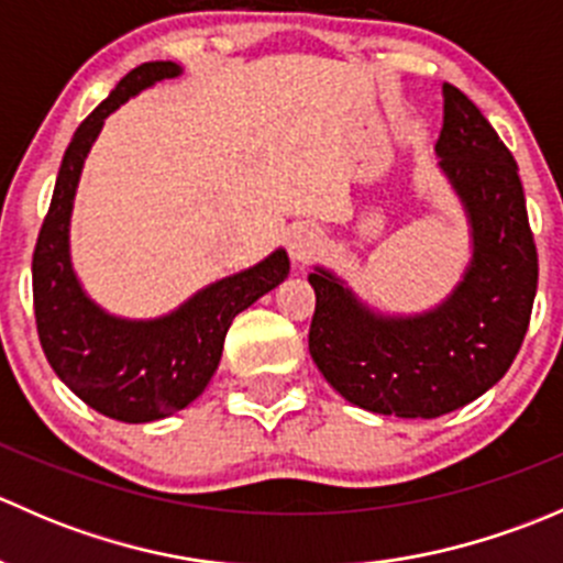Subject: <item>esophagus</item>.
Here are the masks:
<instances>
[{
    "instance_id": "esophagus-1",
    "label": "esophagus",
    "mask_w": 563,
    "mask_h": 563,
    "mask_svg": "<svg viewBox=\"0 0 563 563\" xmlns=\"http://www.w3.org/2000/svg\"><path fill=\"white\" fill-rule=\"evenodd\" d=\"M321 231L313 229V225H294L288 231V253H291L294 264H308L318 250H321Z\"/></svg>"
}]
</instances>
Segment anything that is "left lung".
I'll use <instances>...</instances> for the list:
<instances>
[{"label":"left lung","instance_id":"1","mask_svg":"<svg viewBox=\"0 0 563 563\" xmlns=\"http://www.w3.org/2000/svg\"><path fill=\"white\" fill-rule=\"evenodd\" d=\"M439 172L468 225V258L444 299L417 313L376 308L316 264L310 356L327 384L365 411L435 419L496 387L526 338L537 247L518 163L482 111L444 84Z\"/></svg>","mask_w":563,"mask_h":563}]
</instances>
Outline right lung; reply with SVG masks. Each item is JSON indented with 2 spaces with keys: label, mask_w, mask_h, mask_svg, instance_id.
Returning a JSON list of instances; mask_svg holds the SVG:
<instances>
[{
  "label": "right lung",
  "mask_w": 563,
  "mask_h": 563,
  "mask_svg": "<svg viewBox=\"0 0 563 563\" xmlns=\"http://www.w3.org/2000/svg\"><path fill=\"white\" fill-rule=\"evenodd\" d=\"M179 76L176 62H144L78 124L32 258L37 334L51 367L89 408L130 424L166 419L190 406L218 371L231 321L291 272L286 247H277L155 318L111 313L84 288L73 266L70 220L89 150L119 106Z\"/></svg>",
  "instance_id": "obj_1"
}]
</instances>
